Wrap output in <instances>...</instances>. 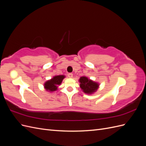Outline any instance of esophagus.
<instances>
[{"label": "esophagus", "mask_w": 146, "mask_h": 146, "mask_svg": "<svg viewBox=\"0 0 146 146\" xmlns=\"http://www.w3.org/2000/svg\"><path fill=\"white\" fill-rule=\"evenodd\" d=\"M68 77H69V78H72V77H73V74H72V73H69V74H68Z\"/></svg>", "instance_id": "esophagus-1"}]
</instances>
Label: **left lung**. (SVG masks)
<instances>
[{"mask_svg":"<svg viewBox=\"0 0 146 146\" xmlns=\"http://www.w3.org/2000/svg\"><path fill=\"white\" fill-rule=\"evenodd\" d=\"M79 82L80 83V86L82 91L86 94H92L95 92L99 86V84L97 82L92 81L88 77L83 76L79 79Z\"/></svg>","mask_w":146,"mask_h":146,"instance_id":"1","label":"left lung"}]
</instances>
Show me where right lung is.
Returning <instances> with one entry per match:
<instances>
[{"mask_svg": "<svg viewBox=\"0 0 146 146\" xmlns=\"http://www.w3.org/2000/svg\"><path fill=\"white\" fill-rule=\"evenodd\" d=\"M65 76L63 75L55 76L50 80H48L44 84V86L46 91L49 92H54L58 89V86L62 82Z\"/></svg>", "mask_w": 146, "mask_h": 146, "instance_id": "right-lung-1", "label": "right lung"}]
</instances>
